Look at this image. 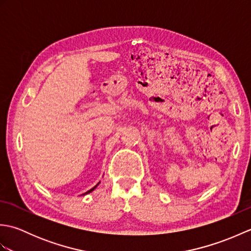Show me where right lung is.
I'll use <instances>...</instances> for the list:
<instances>
[{"instance_id":"obj_1","label":"right lung","mask_w":251,"mask_h":251,"mask_svg":"<svg viewBox=\"0 0 251 251\" xmlns=\"http://www.w3.org/2000/svg\"><path fill=\"white\" fill-rule=\"evenodd\" d=\"M99 183H100V182H98V183H97V184H96V185H95V186H94V188H93V189H90V190H89V191H87V192H85V193H84V194H83V195H86V194H88V193H90V192H93V191H94V190H95V189H96V188H97V186H98V185H99Z\"/></svg>"}]
</instances>
